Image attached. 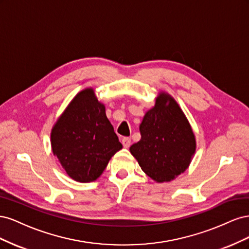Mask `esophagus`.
Wrapping results in <instances>:
<instances>
[{
    "instance_id": "obj_1",
    "label": "esophagus",
    "mask_w": 249,
    "mask_h": 249,
    "mask_svg": "<svg viewBox=\"0 0 249 249\" xmlns=\"http://www.w3.org/2000/svg\"><path fill=\"white\" fill-rule=\"evenodd\" d=\"M122 143L124 148H127L130 145H131V139L129 137H124L122 139Z\"/></svg>"
}]
</instances>
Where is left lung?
Masks as SVG:
<instances>
[{
  "label": "left lung",
  "mask_w": 249,
  "mask_h": 249,
  "mask_svg": "<svg viewBox=\"0 0 249 249\" xmlns=\"http://www.w3.org/2000/svg\"><path fill=\"white\" fill-rule=\"evenodd\" d=\"M139 131L141 139L130 147V153L155 182H170L189 167L196 139L189 120L169 93L159 92Z\"/></svg>",
  "instance_id": "obj_1"
}]
</instances>
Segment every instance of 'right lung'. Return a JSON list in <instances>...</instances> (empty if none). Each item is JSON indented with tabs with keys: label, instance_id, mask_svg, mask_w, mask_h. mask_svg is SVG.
Here are the masks:
<instances>
[{
	"label": "right lung",
	"instance_id": "right-lung-1",
	"mask_svg": "<svg viewBox=\"0 0 249 249\" xmlns=\"http://www.w3.org/2000/svg\"><path fill=\"white\" fill-rule=\"evenodd\" d=\"M51 145L65 173L80 183L99 178L123 148L94 89L77 93L51 131Z\"/></svg>",
	"mask_w": 249,
	"mask_h": 249
}]
</instances>
